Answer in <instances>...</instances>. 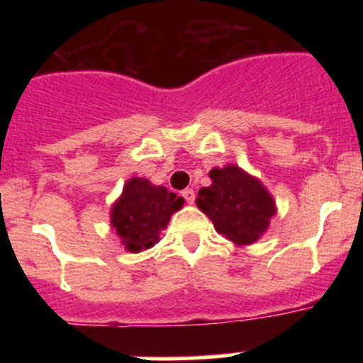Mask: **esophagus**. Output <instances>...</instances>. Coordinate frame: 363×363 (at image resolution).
<instances>
[{
    "label": "esophagus",
    "instance_id": "34e87169",
    "mask_svg": "<svg viewBox=\"0 0 363 363\" xmlns=\"http://www.w3.org/2000/svg\"><path fill=\"white\" fill-rule=\"evenodd\" d=\"M182 196H184V200H186V202H188V203L195 202V191H193L191 188L184 189V191H182Z\"/></svg>",
    "mask_w": 363,
    "mask_h": 363
}]
</instances>
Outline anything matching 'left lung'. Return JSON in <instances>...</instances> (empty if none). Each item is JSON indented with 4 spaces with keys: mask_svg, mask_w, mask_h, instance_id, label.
<instances>
[{
    "mask_svg": "<svg viewBox=\"0 0 363 363\" xmlns=\"http://www.w3.org/2000/svg\"><path fill=\"white\" fill-rule=\"evenodd\" d=\"M212 184L199 191L196 205L221 233L237 246L256 242L276 214V202L259 179L237 164L212 168Z\"/></svg>",
    "mask_w": 363,
    "mask_h": 363,
    "instance_id": "1",
    "label": "left lung"
}]
</instances>
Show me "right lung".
I'll list each match as a JSON object with an SVG mask.
<instances>
[{
  "mask_svg": "<svg viewBox=\"0 0 363 363\" xmlns=\"http://www.w3.org/2000/svg\"><path fill=\"white\" fill-rule=\"evenodd\" d=\"M184 203L182 196L155 186L142 177L124 184L123 193L111 211V225L119 235L124 250L140 252L155 246L160 232L167 228L170 216Z\"/></svg>",
  "mask_w": 363,
  "mask_h": 363,
  "instance_id": "1",
  "label": "right lung"
}]
</instances>
